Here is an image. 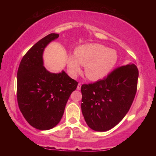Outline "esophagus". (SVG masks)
<instances>
[{"mask_svg":"<svg viewBox=\"0 0 156 156\" xmlns=\"http://www.w3.org/2000/svg\"><path fill=\"white\" fill-rule=\"evenodd\" d=\"M80 89H81V84L80 83H78V87H77V90L78 91H80Z\"/></svg>","mask_w":156,"mask_h":156,"instance_id":"1","label":"esophagus"}]
</instances>
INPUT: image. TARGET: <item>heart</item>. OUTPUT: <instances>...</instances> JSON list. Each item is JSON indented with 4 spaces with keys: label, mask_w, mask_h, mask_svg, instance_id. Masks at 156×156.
<instances>
[{
    "label": "heart",
    "mask_w": 156,
    "mask_h": 156,
    "mask_svg": "<svg viewBox=\"0 0 156 156\" xmlns=\"http://www.w3.org/2000/svg\"><path fill=\"white\" fill-rule=\"evenodd\" d=\"M118 54L100 44H87L77 47L75 56L67 60L68 72L72 77L81 72V65L85 66V75L89 80H98L105 78L116 64Z\"/></svg>",
    "instance_id": "1"
}]
</instances>
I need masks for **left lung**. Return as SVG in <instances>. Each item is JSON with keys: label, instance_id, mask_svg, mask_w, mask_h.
Segmentation results:
<instances>
[{"label": "left lung", "instance_id": "1", "mask_svg": "<svg viewBox=\"0 0 156 156\" xmlns=\"http://www.w3.org/2000/svg\"><path fill=\"white\" fill-rule=\"evenodd\" d=\"M138 78V68L130 62L103 80L82 85L81 109L89 128L107 131L123 119L135 98Z\"/></svg>", "mask_w": 156, "mask_h": 156}]
</instances>
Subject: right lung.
<instances>
[{
    "label": "right lung",
    "mask_w": 156,
    "mask_h": 156,
    "mask_svg": "<svg viewBox=\"0 0 156 156\" xmlns=\"http://www.w3.org/2000/svg\"><path fill=\"white\" fill-rule=\"evenodd\" d=\"M58 37L50 34L37 42L23 56L18 69V107L27 122L39 130H49L59 123L78 84L63 70L51 73L44 67V50Z\"/></svg>",
    "instance_id": "1"
}]
</instances>
